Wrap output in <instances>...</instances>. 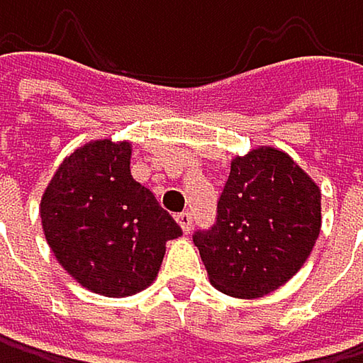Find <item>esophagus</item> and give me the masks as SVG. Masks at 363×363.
I'll return each mask as SVG.
<instances>
[{
  "label": "esophagus",
  "mask_w": 363,
  "mask_h": 363,
  "mask_svg": "<svg viewBox=\"0 0 363 363\" xmlns=\"http://www.w3.org/2000/svg\"><path fill=\"white\" fill-rule=\"evenodd\" d=\"M177 223H179V227L188 233L190 227H192V214H190V212H179V214H177Z\"/></svg>",
  "instance_id": "34e87169"
}]
</instances>
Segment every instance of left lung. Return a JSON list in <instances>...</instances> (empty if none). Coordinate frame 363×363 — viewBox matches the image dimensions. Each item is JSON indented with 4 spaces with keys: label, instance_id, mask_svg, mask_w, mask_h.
Returning a JSON list of instances; mask_svg holds the SVG:
<instances>
[{
    "label": "left lung",
    "instance_id": "8db88e82",
    "mask_svg": "<svg viewBox=\"0 0 363 363\" xmlns=\"http://www.w3.org/2000/svg\"><path fill=\"white\" fill-rule=\"evenodd\" d=\"M318 233V186L284 151L259 147L231 162L216 223L192 240L214 288L257 298L296 273Z\"/></svg>",
    "mask_w": 363,
    "mask_h": 363
}]
</instances>
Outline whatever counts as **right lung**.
Segmentation results:
<instances>
[{"mask_svg":"<svg viewBox=\"0 0 363 363\" xmlns=\"http://www.w3.org/2000/svg\"><path fill=\"white\" fill-rule=\"evenodd\" d=\"M130 143L75 149L49 182L40 218L67 273L104 296H130L157 275L167 242L182 227L130 173Z\"/></svg>","mask_w":363,"mask_h":363,"instance_id":"obj_1","label":"right lung"}]
</instances>
